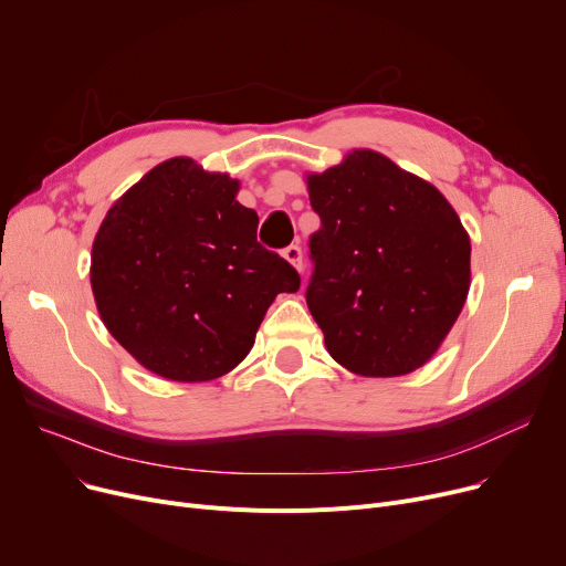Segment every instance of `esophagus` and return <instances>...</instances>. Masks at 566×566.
<instances>
[{
  "mask_svg": "<svg viewBox=\"0 0 566 566\" xmlns=\"http://www.w3.org/2000/svg\"><path fill=\"white\" fill-rule=\"evenodd\" d=\"M284 259L293 265V268H298V271H303V250H301V245H289V248H284Z\"/></svg>",
  "mask_w": 566,
  "mask_h": 566,
  "instance_id": "obj_1",
  "label": "esophagus"
}]
</instances>
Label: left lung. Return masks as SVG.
Returning a JSON list of instances; mask_svg holds the SVG:
<instances>
[{
    "instance_id": "obj_1",
    "label": "left lung",
    "mask_w": 566,
    "mask_h": 566,
    "mask_svg": "<svg viewBox=\"0 0 566 566\" xmlns=\"http://www.w3.org/2000/svg\"><path fill=\"white\" fill-rule=\"evenodd\" d=\"M307 188L321 227L305 298L328 353L374 378L422 367L470 289V238L454 208L369 148L310 174Z\"/></svg>"
}]
</instances>
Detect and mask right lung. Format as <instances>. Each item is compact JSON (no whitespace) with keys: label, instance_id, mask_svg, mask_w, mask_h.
<instances>
[{"label":"right lung","instance_id":"1","mask_svg":"<svg viewBox=\"0 0 566 566\" xmlns=\"http://www.w3.org/2000/svg\"><path fill=\"white\" fill-rule=\"evenodd\" d=\"M238 181L190 158L154 167L118 199L92 250L103 323L133 358L169 380H213L250 353L277 293L301 275L256 241Z\"/></svg>","mask_w":566,"mask_h":566}]
</instances>
